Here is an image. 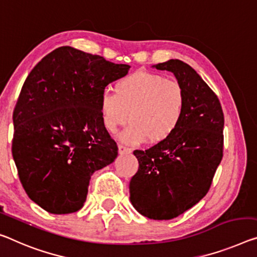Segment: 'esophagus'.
Returning <instances> with one entry per match:
<instances>
[{"label": "esophagus", "mask_w": 257, "mask_h": 257, "mask_svg": "<svg viewBox=\"0 0 257 257\" xmlns=\"http://www.w3.org/2000/svg\"><path fill=\"white\" fill-rule=\"evenodd\" d=\"M118 152H119L120 155H124V154H130L132 151L127 147H125L123 145H119L118 146Z\"/></svg>", "instance_id": "esophagus-1"}]
</instances>
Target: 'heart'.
<instances>
[{
  "label": "heart",
  "instance_id": "obj_1",
  "mask_svg": "<svg viewBox=\"0 0 257 257\" xmlns=\"http://www.w3.org/2000/svg\"><path fill=\"white\" fill-rule=\"evenodd\" d=\"M113 90L101 94V119L110 133L131 120V126L119 137L125 144L140 145L148 140L160 144L179 127L186 95L178 81L140 70L116 80Z\"/></svg>",
  "mask_w": 257,
  "mask_h": 257
}]
</instances>
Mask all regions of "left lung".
<instances>
[{
  "mask_svg": "<svg viewBox=\"0 0 257 257\" xmlns=\"http://www.w3.org/2000/svg\"><path fill=\"white\" fill-rule=\"evenodd\" d=\"M153 68L175 74L186 95L179 127L147 151H134L138 172L130 181V201L151 219H172L207 194L223 157L224 115L218 97L186 63L169 60Z\"/></svg>",
  "mask_w": 257,
  "mask_h": 257,
  "instance_id": "left-lung-1",
  "label": "left lung"
}]
</instances>
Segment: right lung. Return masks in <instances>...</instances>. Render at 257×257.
<instances>
[{
	"instance_id": "right-lung-1",
	"label": "right lung",
	"mask_w": 257,
	"mask_h": 257,
	"mask_svg": "<svg viewBox=\"0 0 257 257\" xmlns=\"http://www.w3.org/2000/svg\"><path fill=\"white\" fill-rule=\"evenodd\" d=\"M130 68L64 46L26 78L13 116V156L27 195L46 211L81 209L90 177L115 161L118 147L102 123L100 97Z\"/></svg>"
}]
</instances>
